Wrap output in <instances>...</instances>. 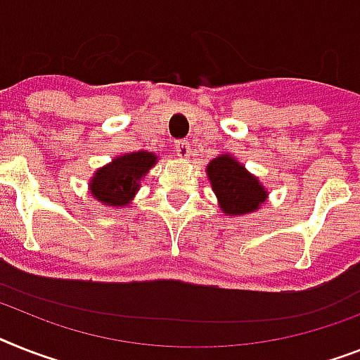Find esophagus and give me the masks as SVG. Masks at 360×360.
<instances>
[{
	"label": "esophagus",
	"instance_id": "1",
	"mask_svg": "<svg viewBox=\"0 0 360 360\" xmlns=\"http://www.w3.org/2000/svg\"><path fill=\"white\" fill-rule=\"evenodd\" d=\"M174 150H176V154L180 156V158H189V154H191V145H189V141H176V145H174Z\"/></svg>",
	"mask_w": 360,
	"mask_h": 360
}]
</instances>
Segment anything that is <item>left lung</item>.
Wrapping results in <instances>:
<instances>
[{
  "label": "left lung",
  "instance_id": "1",
  "mask_svg": "<svg viewBox=\"0 0 360 360\" xmlns=\"http://www.w3.org/2000/svg\"><path fill=\"white\" fill-rule=\"evenodd\" d=\"M206 174L219 207L226 217H240L257 212L269 198V191L259 182V178L254 176L230 153L219 154L207 163Z\"/></svg>",
  "mask_w": 360,
  "mask_h": 360
}]
</instances>
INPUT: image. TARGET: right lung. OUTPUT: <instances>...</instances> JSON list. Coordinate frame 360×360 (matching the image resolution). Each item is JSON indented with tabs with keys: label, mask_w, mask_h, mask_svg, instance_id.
<instances>
[{
	"label": "right lung",
	"mask_w": 360,
	"mask_h": 360,
	"mask_svg": "<svg viewBox=\"0 0 360 360\" xmlns=\"http://www.w3.org/2000/svg\"><path fill=\"white\" fill-rule=\"evenodd\" d=\"M158 156L147 150L115 156L99 167L88 182V191L103 206L121 210L134 200L141 187V180L156 165Z\"/></svg>",
	"instance_id": "right-lung-1"
}]
</instances>
